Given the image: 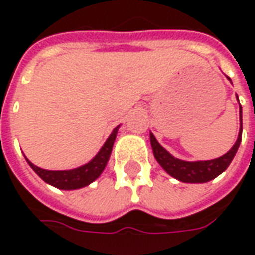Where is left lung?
I'll use <instances>...</instances> for the list:
<instances>
[{"label": "left lung", "mask_w": 255, "mask_h": 255, "mask_svg": "<svg viewBox=\"0 0 255 255\" xmlns=\"http://www.w3.org/2000/svg\"><path fill=\"white\" fill-rule=\"evenodd\" d=\"M231 80V79H230ZM238 98V95H236ZM239 117H241V128H239V135L236 139L235 144L231 147L228 153L221 155L219 158L208 161H183L165 150L161 146L153 133L150 132V143L151 149L154 153L157 162L162 166V169L171 175L172 177L177 179L179 182L183 183H206L213 180L214 177L221 175L223 172L230 166L231 161L234 160L236 151L239 149V144L242 142V106L239 105Z\"/></svg>", "instance_id": "1"}]
</instances>
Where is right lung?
Listing matches in <instances>:
<instances>
[{"instance_id":"obj_1","label":"right lung","mask_w":255,"mask_h":255,"mask_svg":"<svg viewBox=\"0 0 255 255\" xmlns=\"http://www.w3.org/2000/svg\"><path fill=\"white\" fill-rule=\"evenodd\" d=\"M119 128H120V126H117L112 131L109 138L106 139V142L94 158L89 161L87 164L79 166V168H73V169H68V171H47V169H42L39 166L34 165L31 161H28L25 155L24 157L28 162V165L32 168V171L35 172L43 182H46L47 184H50L53 187L60 188V190L83 188L91 184L94 180H97L105 169L106 164L111 158L112 149H113V143L116 140Z\"/></svg>"}]
</instances>
